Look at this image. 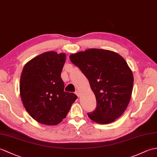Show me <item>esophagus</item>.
Wrapping results in <instances>:
<instances>
[{
    "instance_id": "esophagus-1",
    "label": "esophagus",
    "mask_w": 157,
    "mask_h": 157,
    "mask_svg": "<svg viewBox=\"0 0 157 157\" xmlns=\"http://www.w3.org/2000/svg\"><path fill=\"white\" fill-rule=\"evenodd\" d=\"M75 93V94H76V95H77V96H78V98L80 96V92H79V91L76 90Z\"/></svg>"
}]
</instances>
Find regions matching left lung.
<instances>
[{
  "label": "left lung",
  "mask_w": 157,
  "mask_h": 157,
  "mask_svg": "<svg viewBox=\"0 0 157 157\" xmlns=\"http://www.w3.org/2000/svg\"><path fill=\"white\" fill-rule=\"evenodd\" d=\"M70 59L88 79L97 106L88 117L101 124L121 116L130 102L133 88L132 70L125 59L110 50L88 49L71 54Z\"/></svg>",
  "instance_id": "1"
}]
</instances>
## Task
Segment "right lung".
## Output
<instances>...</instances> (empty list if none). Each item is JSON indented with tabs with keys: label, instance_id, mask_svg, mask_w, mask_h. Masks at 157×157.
Segmentation results:
<instances>
[{
	"label": "right lung",
	"instance_id": "right-lung-1",
	"mask_svg": "<svg viewBox=\"0 0 157 157\" xmlns=\"http://www.w3.org/2000/svg\"><path fill=\"white\" fill-rule=\"evenodd\" d=\"M66 59L63 53L47 52L25 65L20 79V95L31 117L45 125H56L66 117L77 99L64 91L61 73Z\"/></svg>",
	"mask_w": 157,
	"mask_h": 157
}]
</instances>
